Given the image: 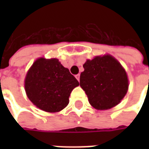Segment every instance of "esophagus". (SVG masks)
<instances>
[{"instance_id":"esophagus-1","label":"esophagus","mask_w":149,"mask_h":149,"mask_svg":"<svg viewBox=\"0 0 149 149\" xmlns=\"http://www.w3.org/2000/svg\"><path fill=\"white\" fill-rule=\"evenodd\" d=\"M79 77H80V75H79V74H77V75H76V76H75V77L77 78V79L78 80V81H79Z\"/></svg>"}]
</instances>
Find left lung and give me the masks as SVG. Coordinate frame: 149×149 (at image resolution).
Here are the masks:
<instances>
[{
	"label": "left lung",
	"mask_w": 149,
	"mask_h": 149,
	"mask_svg": "<svg viewBox=\"0 0 149 149\" xmlns=\"http://www.w3.org/2000/svg\"><path fill=\"white\" fill-rule=\"evenodd\" d=\"M79 84L89 102L97 110H107L120 103L127 93V73L111 56H97L84 65Z\"/></svg>",
	"instance_id": "1"
}]
</instances>
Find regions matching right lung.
I'll return each mask as SVG.
<instances>
[{
	"label": "right lung",
	"instance_id": "obj_1",
	"mask_svg": "<svg viewBox=\"0 0 149 149\" xmlns=\"http://www.w3.org/2000/svg\"><path fill=\"white\" fill-rule=\"evenodd\" d=\"M79 82L57 58H38L24 80L29 100L42 111L58 112L69 104L72 91Z\"/></svg>",
	"mask_w": 149,
	"mask_h": 149
}]
</instances>
